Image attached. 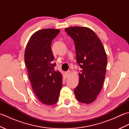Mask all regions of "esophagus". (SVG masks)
Masks as SVG:
<instances>
[{
	"label": "esophagus",
	"instance_id": "34e87169",
	"mask_svg": "<svg viewBox=\"0 0 129 129\" xmlns=\"http://www.w3.org/2000/svg\"><path fill=\"white\" fill-rule=\"evenodd\" d=\"M70 74H71L70 71H68V72H67L66 73H65V75H66L67 78L69 77V76L70 75Z\"/></svg>",
	"mask_w": 129,
	"mask_h": 129
}]
</instances>
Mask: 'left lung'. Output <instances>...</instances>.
Segmentation results:
<instances>
[{
  "label": "left lung",
  "mask_w": 129,
  "mask_h": 129,
  "mask_svg": "<svg viewBox=\"0 0 129 129\" xmlns=\"http://www.w3.org/2000/svg\"><path fill=\"white\" fill-rule=\"evenodd\" d=\"M75 45L76 61L82 70L74 89L79 101L90 104L96 99L105 80L107 56L104 46L95 33L86 27L65 28Z\"/></svg>",
  "instance_id": "obj_1"
}]
</instances>
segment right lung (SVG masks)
<instances>
[{"label": "right lung", "mask_w": 129, "mask_h": 129, "mask_svg": "<svg viewBox=\"0 0 129 129\" xmlns=\"http://www.w3.org/2000/svg\"><path fill=\"white\" fill-rule=\"evenodd\" d=\"M60 30L44 29L35 32L26 46L24 60L31 86L41 102L53 105L59 99L62 76L55 71L56 63L51 48V42Z\"/></svg>", "instance_id": "obj_1"}]
</instances>
